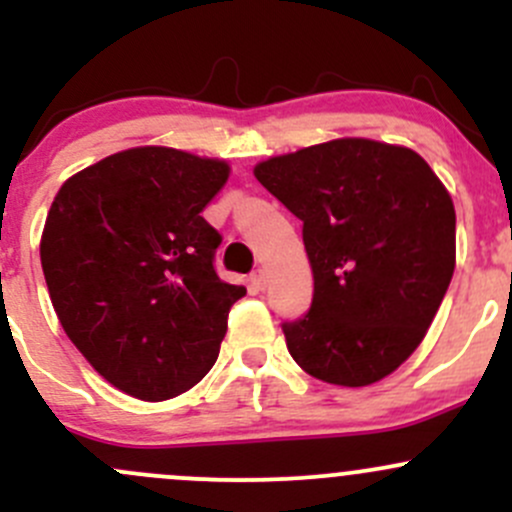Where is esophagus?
<instances>
[{"instance_id": "obj_1", "label": "esophagus", "mask_w": 512, "mask_h": 512, "mask_svg": "<svg viewBox=\"0 0 512 512\" xmlns=\"http://www.w3.org/2000/svg\"><path fill=\"white\" fill-rule=\"evenodd\" d=\"M252 285H255L257 289H265L267 287V272L265 270H257V272H252Z\"/></svg>"}]
</instances>
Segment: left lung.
<instances>
[{
	"mask_svg": "<svg viewBox=\"0 0 512 512\" xmlns=\"http://www.w3.org/2000/svg\"><path fill=\"white\" fill-rule=\"evenodd\" d=\"M255 178L302 220L312 307L282 324L314 379L369 386L421 339L456 267V210L416 151L337 138L255 165Z\"/></svg>",
	"mask_w": 512,
	"mask_h": 512,
	"instance_id": "obj_1",
	"label": "left lung"
}]
</instances>
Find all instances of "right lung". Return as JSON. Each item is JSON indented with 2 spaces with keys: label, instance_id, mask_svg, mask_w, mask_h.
I'll return each mask as SVG.
<instances>
[{
  "label": "right lung",
  "instance_id": "add662e5",
  "mask_svg": "<svg viewBox=\"0 0 512 512\" xmlns=\"http://www.w3.org/2000/svg\"><path fill=\"white\" fill-rule=\"evenodd\" d=\"M227 175L218 158L128 148L71 175L51 203L39 252L56 317L128 396L173 399L218 359L247 292L218 277L223 237L200 215Z\"/></svg>",
  "mask_w": 512,
  "mask_h": 512
}]
</instances>
